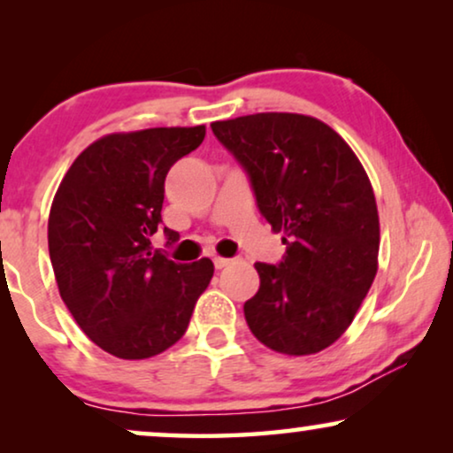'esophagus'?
Masks as SVG:
<instances>
[{
	"label": "esophagus",
	"mask_w": 453,
	"mask_h": 453,
	"mask_svg": "<svg viewBox=\"0 0 453 453\" xmlns=\"http://www.w3.org/2000/svg\"><path fill=\"white\" fill-rule=\"evenodd\" d=\"M239 259L241 257H219V256H216L214 257V265H216V270H222V268H226V265L239 262Z\"/></svg>",
	"instance_id": "esophagus-1"
}]
</instances>
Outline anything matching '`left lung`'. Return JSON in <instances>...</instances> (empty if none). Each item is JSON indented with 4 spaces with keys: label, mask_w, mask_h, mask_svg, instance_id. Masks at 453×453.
I'll list each match as a JSON object with an SVG mask.
<instances>
[{
    "label": "left lung",
    "mask_w": 453,
    "mask_h": 453,
    "mask_svg": "<svg viewBox=\"0 0 453 453\" xmlns=\"http://www.w3.org/2000/svg\"><path fill=\"white\" fill-rule=\"evenodd\" d=\"M210 127L287 245L278 264L256 262L259 290L243 305L247 326L282 355L327 349L352 324L377 274L380 216L367 173L313 117L256 113Z\"/></svg>",
    "instance_id": "obj_1"
}]
</instances>
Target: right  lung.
<instances>
[{
	"mask_svg": "<svg viewBox=\"0 0 453 453\" xmlns=\"http://www.w3.org/2000/svg\"><path fill=\"white\" fill-rule=\"evenodd\" d=\"M206 127L104 135L73 160L49 214V256L65 307L109 355L138 361L177 342L210 284L208 257L177 264L152 250L166 173ZM169 243L179 234L165 226Z\"/></svg>",
	"mask_w": 453,
	"mask_h": 453,
	"instance_id": "1",
	"label": "right lung"
}]
</instances>
